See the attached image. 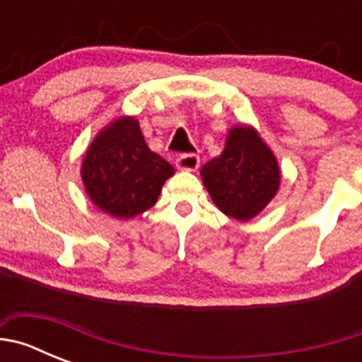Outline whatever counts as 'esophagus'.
Here are the masks:
<instances>
[{
	"label": "esophagus",
	"mask_w": 362,
	"mask_h": 362,
	"mask_svg": "<svg viewBox=\"0 0 362 362\" xmlns=\"http://www.w3.org/2000/svg\"><path fill=\"white\" fill-rule=\"evenodd\" d=\"M175 165H177V168H181V170L194 172L199 168V156H196V153H183V156H179Z\"/></svg>",
	"instance_id": "obj_1"
}]
</instances>
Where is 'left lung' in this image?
Returning a JSON list of instances; mask_svg holds the SVG:
<instances>
[{
	"label": "left lung",
	"instance_id": "left-lung-1",
	"mask_svg": "<svg viewBox=\"0 0 362 362\" xmlns=\"http://www.w3.org/2000/svg\"><path fill=\"white\" fill-rule=\"evenodd\" d=\"M201 175L217 209L239 221L257 216L281 181L274 153L250 127L230 130L225 150L201 168Z\"/></svg>",
	"mask_w": 362,
	"mask_h": 362
}]
</instances>
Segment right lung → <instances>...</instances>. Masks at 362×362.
<instances>
[{
	"label": "right lung",
	"mask_w": 362,
	"mask_h": 362,
	"mask_svg": "<svg viewBox=\"0 0 362 362\" xmlns=\"http://www.w3.org/2000/svg\"><path fill=\"white\" fill-rule=\"evenodd\" d=\"M174 166L152 152L134 117H119L95 137L81 177L98 209L119 219L152 209Z\"/></svg>",
	"instance_id": "obj_1"
}]
</instances>
